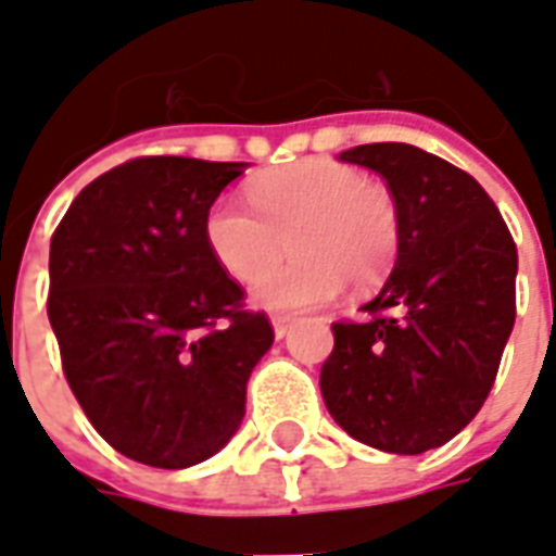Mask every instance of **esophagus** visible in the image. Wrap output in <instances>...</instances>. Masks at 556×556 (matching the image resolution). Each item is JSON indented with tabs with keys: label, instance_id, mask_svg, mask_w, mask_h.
<instances>
[{
	"label": "esophagus",
	"instance_id": "34e87169",
	"mask_svg": "<svg viewBox=\"0 0 556 556\" xmlns=\"http://www.w3.org/2000/svg\"><path fill=\"white\" fill-rule=\"evenodd\" d=\"M291 325H294V318H291V315H277V318H274V337L277 339L289 337Z\"/></svg>",
	"mask_w": 556,
	"mask_h": 556
}]
</instances>
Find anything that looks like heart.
Masks as SVG:
<instances>
[{
  "label": "heart",
  "mask_w": 556,
  "mask_h": 556,
  "mask_svg": "<svg viewBox=\"0 0 556 556\" xmlns=\"http://www.w3.org/2000/svg\"><path fill=\"white\" fill-rule=\"evenodd\" d=\"M247 211L217 199L202 217L211 258L238 282H255L290 238L289 266L262 279L255 306L303 313L325 306L349 282L354 291L381 286L399 255V205L384 184L327 157H309L258 175L247 187Z\"/></svg>",
  "instance_id": "1"
}]
</instances>
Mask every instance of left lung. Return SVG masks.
<instances>
[{
    "mask_svg": "<svg viewBox=\"0 0 556 556\" xmlns=\"http://www.w3.org/2000/svg\"><path fill=\"white\" fill-rule=\"evenodd\" d=\"M378 172L399 205V255L363 321L333 325L321 396L354 441L419 455L489 396L515 325L518 253L501 211L467 172L405 142L339 154Z\"/></svg>",
    "mask_w": 556,
    "mask_h": 556,
    "instance_id": "left-lung-1",
    "label": "left lung"
}]
</instances>
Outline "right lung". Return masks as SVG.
Listing matches in <instances>:
<instances>
[{
    "label": "right lung",
    "mask_w": 556,
    "mask_h": 556,
    "mask_svg": "<svg viewBox=\"0 0 556 556\" xmlns=\"http://www.w3.org/2000/svg\"><path fill=\"white\" fill-rule=\"evenodd\" d=\"M247 163L137 157L83 190L50 241L47 315L79 408L134 462L181 470L219 453L274 345L265 313L202 241Z\"/></svg>",
    "instance_id": "1"
}]
</instances>
